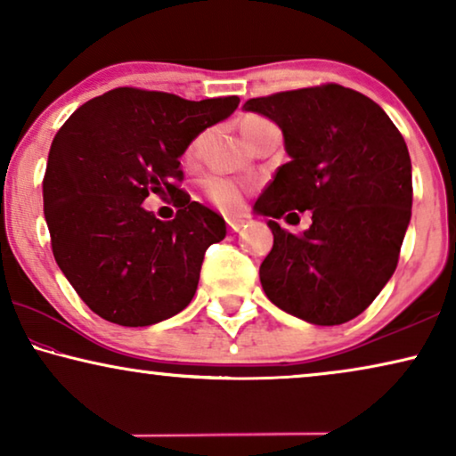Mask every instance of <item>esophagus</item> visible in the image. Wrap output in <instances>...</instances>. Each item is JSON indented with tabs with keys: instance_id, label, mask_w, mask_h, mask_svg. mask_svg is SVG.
I'll return each instance as SVG.
<instances>
[{
	"instance_id": "esophagus-1",
	"label": "esophagus",
	"mask_w": 456,
	"mask_h": 456,
	"mask_svg": "<svg viewBox=\"0 0 456 456\" xmlns=\"http://www.w3.org/2000/svg\"><path fill=\"white\" fill-rule=\"evenodd\" d=\"M242 226H245V220H240V217H228V228L232 232H239Z\"/></svg>"
}]
</instances>
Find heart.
<instances>
[{"label":"heart","instance_id":"1","mask_svg":"<svg viewBox=\"0 0 456 456\" xmlns=\"http://www.w3.org/2000/svg\"><path fill=\"white\" fill-rule=\"evenodd\" d=\"M261 122V118H245L240 124V130L251 126V124H257ZM199 145H201V139L192 141V145L189 147V151H186V158H195V153L199 151ZM203 189H205V195L211 203H216L217 208L222 209H236L242 201V191L240 186L232 183V180L228 178H222V176H211L203 183Z\"/></svg>","mask_w":456,"mask_h":456}]
</instances>
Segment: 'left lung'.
Wrapping results in <instances>:
<instances>
[{"label":"left lung","mask_w":456,"mask_h":456,"mask_svg":"<svg viewBox=\"0 0 456 456\" xmlns=\"http://www.w3.org/2000/svg\"><path fill=\"white\" fill-rule=\"evenodd\" d=\"M276 122L289 161L255 203L273 247L259 267L270 301L315 326H338L370 307L396 270L411 222L407 142L370 97L340 85L248 99ZM312 211L297 237L273 219Z\"/></svg>","instance_id":"left-lung-1"}]
</instances>
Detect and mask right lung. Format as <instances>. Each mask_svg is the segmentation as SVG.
Returning a JSON list of instances; mask_svg holds the SVG:
<instances>
[{
	"mask_svg": "<svg viewBox=\"0 0 456 456\" xmlns=\"http://www.w3.org/2000/svg\"><path fill=\"white\" fill-rule=\"evenodd\" d=\"M239 103L120 86L58 130L43 178L45 222L60 270L99 317L153 326L192 301L203 255L226 236V222L178 189L180 158ZM149 191L175 197L172 223L142 208Z\"/></svg>",
	"mask_w": 456,
	"mask_h": 456,
	"instance_id": "right-lung-1",
	"label": "right lung"
}]
</instances>
